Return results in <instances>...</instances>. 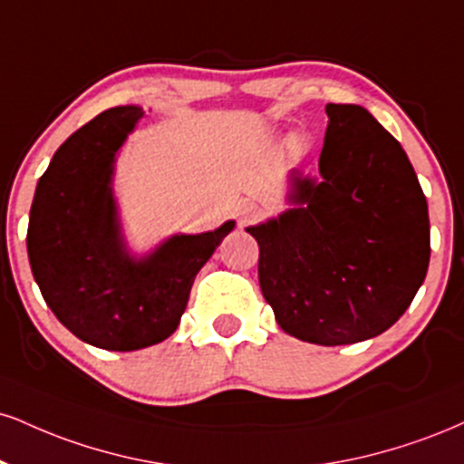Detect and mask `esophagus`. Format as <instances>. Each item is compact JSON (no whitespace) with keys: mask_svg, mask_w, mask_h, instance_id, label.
Instances as JSON below:
<instances>
[{"mask_svg":"<svg viewBox=\"0 0 464 464\" xmlns=\"http://www.w3.org/2000/svg\"><path fill=\"white\" fill-rule=\"evenodd\" d=\"M256 214H259V208H256L255 203H242V205H239V209H237L239 222H242V225H246V222H253Z\"/></svg>","mask_w":464,"mask_h":464,"instance_id":"34e87169","label":"esophagus"}]
</instances>
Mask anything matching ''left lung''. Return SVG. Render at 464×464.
<instances>
[{"label":"left lung","instance_id":"obj_1","mask_svg":"<svg viewBox=\"0 0 464 464\" xmlns=\"http://www.w3.org/2000/svg\"><path fill=\"white\" fill-rule=\"evenodd\" d=\"M320 179L292 177L298 208L246 231L278 326L320 345L393 326L430 261L428 203L400 142L361 105L328 103Z\"/></svg>","mask_w":464,"mask_h":464}]
</instances>
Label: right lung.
Masks as SVG:
<instances>
[{
	"label": "right lung",
	"instance_id": "obj_1",
	"mask_svg": "<svg viewBox=\"0 0 464 464\" xmlns=\"http://www.w3.org/2000/svg\"><path fill=\"white\" fill-rule=\"evenodd\" d=\"M140 119V108H111L72 133L38 179L27 227L44 303L82 342L116 353L175 333L194 276L236 225L175 236L142 261L125 253L110 177L114 153Z\"/></svg>",
	"mask_w": 464,
	"mask_h": 464
}]
</instances>
